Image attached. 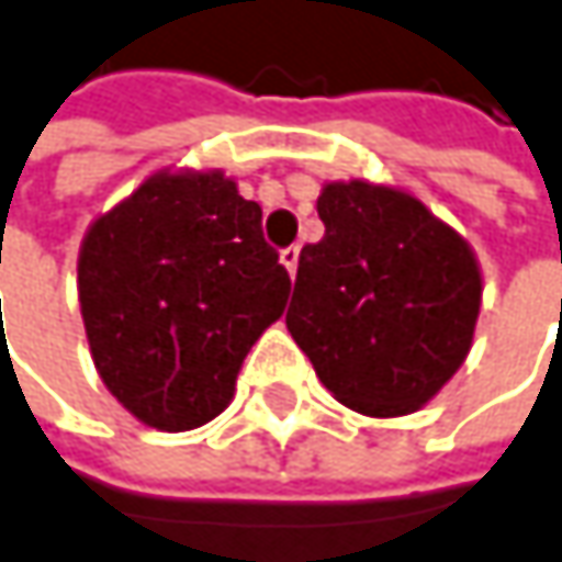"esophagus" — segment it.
<instances>
[{"instance_id":"esophagus-1","label":"esophagus","mask_w":562,"mask_h":562,"mask_svg":"<svg viewBox=\"0 0 562 562\" xmlns=\"http://www.w3.org/2000/svg\"><path fill=\"white\" fill-rule=\"evenodd\" d=\"M280 263L289 270V277H295V267H299V247H285V250H280Z\"/></svg>"}]
</instances>
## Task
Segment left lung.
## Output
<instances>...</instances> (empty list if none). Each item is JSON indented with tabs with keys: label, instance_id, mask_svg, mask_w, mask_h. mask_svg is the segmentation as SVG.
Masks as SVG:
<instances>
[{
	"label": "left lung",
	"instance_id": "left-lung-1",
	"mask_svg": "<svg viewBox=\"0 0 562 562\" xmlns=\"http://www.w3.org/2000/svg\"><path fill=\"white\" fill-rule=\"evenodd\" d=\"M285 328L334 398L370 418L428 405L463 367L483 305L473 247L405 189L367 179L318 195Z\"/></svg>",
	"mask_w": 562,
	"mask_h": 562
}]
</instances>
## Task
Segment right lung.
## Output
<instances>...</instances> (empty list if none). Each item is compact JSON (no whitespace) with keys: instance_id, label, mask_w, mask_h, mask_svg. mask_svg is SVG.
<instances>
[{"instance_id":"right-lung-1","label":"right lung","mask_w":562,"mask_h":562,"mask_svg":"<svg viewBox=\"0 0 562 562\" xmlns=\"http://www.w3.org/2000/svg\"><path fill=\"white\" fill-rule=\"evenodd\" d=\"M263 209L222 170H157L79 247V312L105 389L157 431L222 415L247 350L285 308Z\"/></svg>"}]
</instances>
